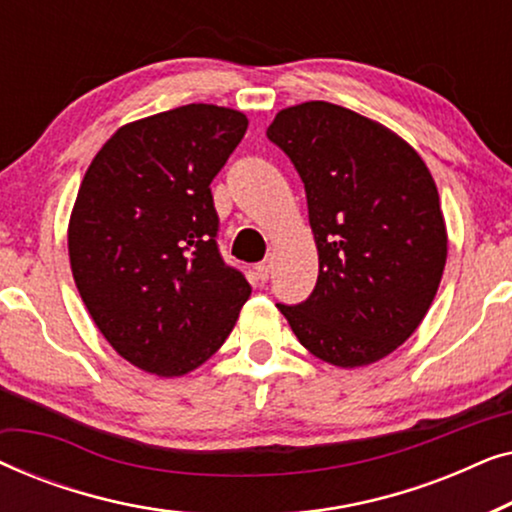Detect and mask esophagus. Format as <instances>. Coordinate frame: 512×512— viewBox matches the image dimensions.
<instances>
[{
    "label": "esophagus",
    "instance_id": "obj_1",
    "mask_svg": "<svg viewBox=\"0 0 512 512\" xmlns=\"http://www.w3.org/2000/svg\"><path fill=\"white\" fill-rule=\"evenodd\" d=\"M270 270H272L270 258H268V261L258 263V265H256V277H258V282H268V279H270Z\"/></svg>",
    "mask_w": 512,
    "mask_h": 512
}]
</instances>
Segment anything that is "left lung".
I'll return each mask as SVG.
<instances>
[{
	"label": "left lung",
	"instance_id": "obj_1",
	"mask_svg": "<svg viewBox=\"0 0 512 512\" xmlns=\"http://www.w3.org/2000/svg\"><path fill=\"white\" fill-rule=\"evenodd\" d=\"M305 184L319 251L310 298L277 303L300 345L340 368L403 345L436 298L447 258L438 188L396 132L331 102L282 109L268 128Z\"/></svg>",
	"mask_w": 512,
	"mask_h": 512
}]
</instances>
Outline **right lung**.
Here are the masks:
<instances>
[{"label": "right lung", "instance_id": "add662e5", "mask_svg": "<svg viewBox=\"0 0 512 512\" xmlns=\"http://www.w3.org/2000/svg\"><path fill=\"white\" fill-rule=\"evenodd\" d=\"M247 125L214 104L142 118L116 130L81 181L67 235L76 289L109 345L146 373L202 366L251 296L219 254L209 188Z\"/></svg>", "mask_w": 512, "mask_h": 512}]
</instances>
